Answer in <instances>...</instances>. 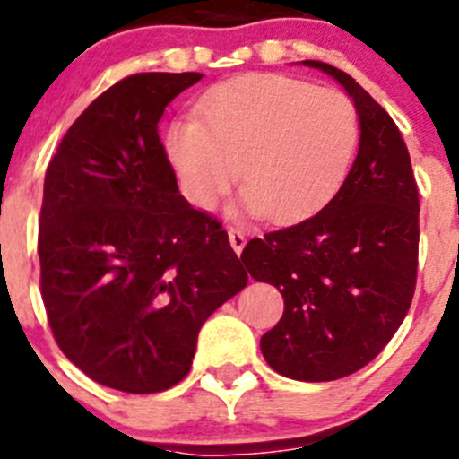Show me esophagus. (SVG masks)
<instances>
[{"label":"esophagus","instance_id":"34e87169","mask_svg":"<svg viewBox=\"0 0 459 459\" xmlns=\"http://www.w3.org/2000/svg\"><path fill=\"white\" fill-rule=\"evenodd\" d=\"M229 242L238 255L244 251V247H247V238H244L242 230H238V229H229Z\"/></svg>","mask_w":459,"mask_h":459}]
</instances>
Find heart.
<instances>
[{
  "label": "heart",
  "mask_w": 459,
  "mask_h": 459,
  "mask_svg": "<svg viewBox=\"0 0 459 459\" xmlns=\"http://www.w3.org/2000/svg\"><path fill=\"white\" fill-rule=\"evenodd\" d=\"M359 142L358 110L335 88L277 73H247L212 86L195 122L166 131V157L184 195L215 208L238 169L233 212L275 224L302 220L342 186Z\"/></svg>",
  "instance_id": "obj_1"
}]
</instances>
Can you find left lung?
Masks as SVG:
<instances>
[{
  "instance_id": "obj_1",
  "label": "left lung",
  "mask_w": 459,
  "mask_h": 459,
  "mask_svg": "<svg viewBox=\"0 0 459 459\" xmlns=\"http://www.w3.org/2000/svg\"><path fill=\"white\" fill-rule=\"evenodd\" d=\"M302 64L333 77L353 101L358 157L317 215L251 239L242 262L284 298V316L259 340L264 359L284 377L331 382L367 367L409 313L420 200L391 115L340 68Z\"/></svg>"
}]
</instances>
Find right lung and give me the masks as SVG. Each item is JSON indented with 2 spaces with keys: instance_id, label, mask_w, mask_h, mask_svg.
<instances>
[{
  "instance_id": "add662e5",
  "label": "right lung",
  "mask_w": 459,
  "mask_h": 459,
  "mask_svg": "<svg viewBox=\"0 0 459 459\" xmlns=\"http://www.w3.org/2000/svg\"><path fill=\"white\" fill-rule=\"evenodd\" d=\"M202 73H140L101 92L59 143L39 217L41 298L59 349L97 384L160 393L248 275L220 221L179 195L166 106Z\"/></svg>"
}]
</instances>
